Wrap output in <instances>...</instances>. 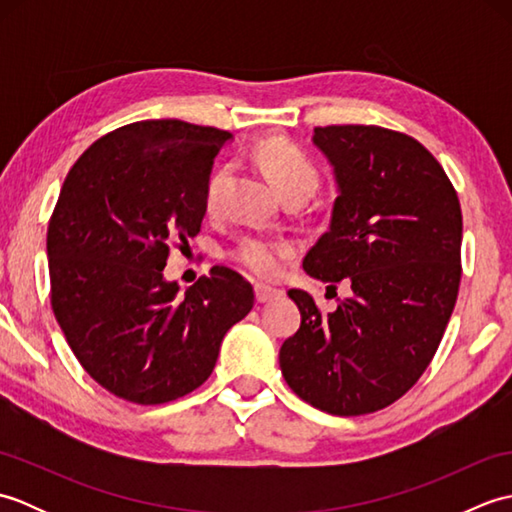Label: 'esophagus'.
I'll return each instance as SVG.
<instances>
[{"label": "esophagus", "instance_id": "obj_1", "mask_svg": "<svg viewBox=\"0 0 512 512\" xmlns=\"http://www.w3.org/2000/svg\"><path fill=\"white\" fill-rule=\"evenodd\" d=\"M279 297H284V290H277V288L266 286V284H255V299L259 303H268V301L279 299Z\"/></svg>", "mask_w": 512, "mask_h": 512}]
</instances>
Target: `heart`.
<instances>
[{
    "label": "heart",
    "instance_id": "b5f03b06",
    "mask_svg": "<svg viewBox=\"0 0 512 512\" xmlns=\"http://www.w3.org/2000/svg\"><path fill=\"white\" fill-rule=\"evenodd\" d=\"M253 158L266 171L270 182L281 195L303 193L310 195L319 187V171L303 151L284 138H266L253 149ZM231 180V169L217 167L204 184V206L209 213H217ZM292 255V244L286 239L248 235L239 242L231 257L239 266L259 277H275L284 270L286 259Z\"/></svg>",
    "mask_w": 512,
    "mask_h": 512
}]
</instances>
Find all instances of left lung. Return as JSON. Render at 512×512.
I'll return each mask as SVG.
<instances>
[{"instance_id":"obj_1","label":"left lung","mask_w":512,"mask_h":512,"mask_svg":"<svg viewBox=\"0 0 512 512\" xmlns=\"http://www.w3.org/2000/svg\"><path fill=\"white\" fill-rule=\"evenodd\" d=\"M312 145L339 195L303 270L328 284L347 279L352 297L321 314L306 290H288L301 325L281 345L279 367L312 407L363 416L416 385L447 330L462 275L460 200L407 134L330 125L314 127Z\"/></svg>"}]
</instances>
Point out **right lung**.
<instances>
[{"mask_svg":"<svg viewBox=\"0 0 512 512\" xmlns=\"http://www.w3.org/2000/svg\"><path fill=\"white\" fill-rule=\"evenodd\" d=\"M233 136L176 118L138 121L74 162L48 224L52 310L85 372L138 405L187 396L211 376L224 334L255 292L215 266L180 295L171 242L200 233L204 184Z\"/></svg>","mask_w":512,"mask_h":512,"instance_id":"right-lung-1","label":"right lung"}]
</instances>
